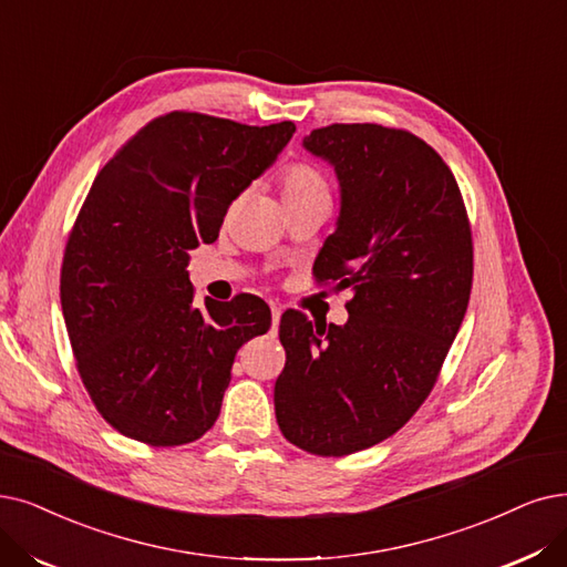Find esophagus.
<instances>
[{"label": "esophagus", "instance_id": "34e87169", "mask_svg": "<svg viewBox=\"0 0 567 567\" xmlns=\"http://www.w3.org/2000/svg\"><path fill=\"white\" fill-rule=\"evenodd\" d=\"M279 321H281V309L271 307V330L279 328Z\"/></svg>", "mask_w": 567, "mask_h": 567}]
</instances>
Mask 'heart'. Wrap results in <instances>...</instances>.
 Masks as SVG:
<instances>
[{
  "instance_id": "b5f03b06",
  "label": "heart",
  "mask_w": 567,
  "mask_h": 567,
  "mask_svg": "<svg viewBox=\"0 0 567 567\" xmlns=\"http://www.w3.org/2000/svg\"><path fill=\"white\" fill-rule=\"evenodd\" d=\"M281 197H284V205H292V202H311V199L330 202V186L319 169L307 163H296L286 167L281 174Z\"/></svg>"
}]
</instances>
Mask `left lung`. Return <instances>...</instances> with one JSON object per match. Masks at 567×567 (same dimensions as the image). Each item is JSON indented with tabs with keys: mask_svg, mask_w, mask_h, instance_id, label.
<instances>
[{
	"mask_svg": "<svg viewBox=\"0 0 567 567\" xmlns=\"http://www.w3.org/2000/svg\"><path fill=\"white\" fill-rule=\"evenodd\" d=\"M302 146L339 181L313 271L351 300L344 326L281 316L275 412L290 444L347 456L398 433L433 391L467 311L472 233L454 174L412 132L328 125Z\"/></svg>",
	"mask_w": 567,
	"mask_h": 567,
	"instance_id": "8db88e82",
	"label": "left lung"
}]
</instances>
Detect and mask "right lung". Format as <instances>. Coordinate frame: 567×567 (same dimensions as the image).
<instances>
[{
    "mask_svg": "<svg viewBox=\"0 0 567 567\" xmlns=\"http://www.w3.org/2000/svg\"><path fill=\"white\" fill-rule=\"evenodd\" d=\"M292 132L290 121L256 127L172 111L97 174L64 248L60 302L83 386L121 435L199 440L220 414L239 347L269 330L256 296L195 307L188 262Z\"/></svg>",
    "mask_w": 567,
    "mask_h": 567,
    "instance_id": "obj_1",
    "label": "right lung"
}]
</instances>
